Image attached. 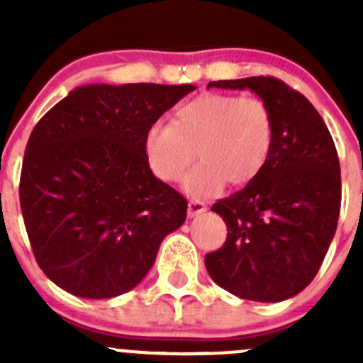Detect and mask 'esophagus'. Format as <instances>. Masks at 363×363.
<instances>
[{
	"mask_svg": "<svg viewBox=\"0 0 363 363\" xmlns=\"http://www.w3.org/2000/svg\"><path fill=\"white\" fill-rule=\"evenodd\" d=\"M205 211H207V207H205L203 201H200V200H191V201H189V207H187L189 218L198 216V214L205 213Z\"/></svg>",
	"mask_w": 363,
	"mask_h": 363,
	"instance_id": "obj_1",
	"label": "esophagus"
}]
</instances>
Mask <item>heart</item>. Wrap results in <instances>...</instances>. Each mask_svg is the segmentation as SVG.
I'll list each match as a JSON object with an SVG mask.
<instances>
[{
  "label": "heart",
  "mask_w": 363,
  "mask_h": 363,
  "mask_svg": "<svg viewBox=\"0 0 363 363\" xmlns=\"http://www.w3.org/2000/svg\"><path fill=\"white\" fill-rule=\"evenodd\" d=\"M272 116L259 98L201 94L172 114L171 125H152L145 134V156L163 182H176L192 162L200 165L185 178L194 196H211L225 182L233 187L258 178L271 152Z\"/></svg>",
  "instance_id": "heart-1"
}]
</instances>
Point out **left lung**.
I'll return each instance as SVG.
<instances>
[{"label":"left lung","mask_w":363,"mask_h":363,"mask_svg":"<svg viewBox=\"0 0 363 363\" xmlns=\"http://www.w3.org/2000/svg\"><path fill=\"white\" fill-rule=\"evenodd\" d=\"M249 89L269 107L272 143L258 178L211 207L227 240L205 255L221 289L252 301L296 296L316 277L331 245L342 203L335 142L306 96L271 76L211 82Z\"/></svg>","instance_id":"1"}]
</instances>
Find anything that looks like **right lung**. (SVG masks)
Here are the masks:
<instances>
[{"mask_svg": "<svg viewBox=\"0 0 363 363\" xmlns=\"http://www.w3.org/2000/svg\"><path fill=\"white\" fill-rule=\"evenodd\" d=\"M194 85H83L54 105L25 149L19 203L41 271L79 298L129 293L187 200L150 171L145 134Z\"/></svg>", "mask_w": 363, "mask_h": 363, "instance_id": "add662e5", "label": "right lung"}]
</instances>
